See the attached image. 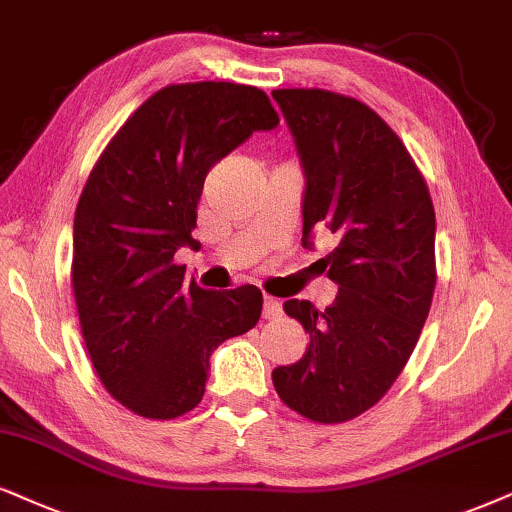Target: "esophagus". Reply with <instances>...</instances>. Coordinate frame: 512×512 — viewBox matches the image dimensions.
I'll return each mask as SVG.
<instances>
[{
    "mask_svg": "<svg viewBox=\"0 0 512 512\" xmlns=\"http://www.w3.org/2000/svg\"><path fill=\"white\" fill-rule=\"evenodd\" d=\"M281 312H283L281 302H278L276 297L264 295V307H262V316H264V319H276V316L281 314Z\"/></svg>",
    "mask_w": 512,
    "mask_h": 512,
    "instance_id": "1",
    "label": "esophagus"
}]
</instances>
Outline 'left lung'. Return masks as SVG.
Returning <instances> with one entry per match:
<instances>
[{"instance_id":"8db88e82","label":"left lung","mask_w":512,"mask_h":512,"mask_svg":"<svg viewBox=\"0 0 512 512\" xmlns=\"http://www.w3.org/2000/svg\"><path fill=\"white\" fill-rule=\"evenodd\" d=\"M304 172L302 245L331 231L319 260L338 283L323 312L283 304L309 333L300 361L271 373L278 397L314 423L357 418L404 371L435 293V208L397 134L366 103L326 89H274Z\"/></svg>"}]
</instances>
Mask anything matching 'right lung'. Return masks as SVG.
Here are the masks:
<instances>
[{"instance_id": "right-lung-1", "label": "right lung", "mask_w": 512, "mask_h": 512, "mask_svg": "<svg viewBox=\"0 0 512 512\" xmlns=\"http://www.w3.org/2000/svg\"><path fill=\"white\" fill-rule=\"evenodd\" d=\"M278 125L267 94L236 82L170 84L141 103L94 165L73 224V290L103 387L144 418L196 409L210 357L262 314L255 286L203 290L174 264L205 174Z\"/></svg>"}]
</instances>
